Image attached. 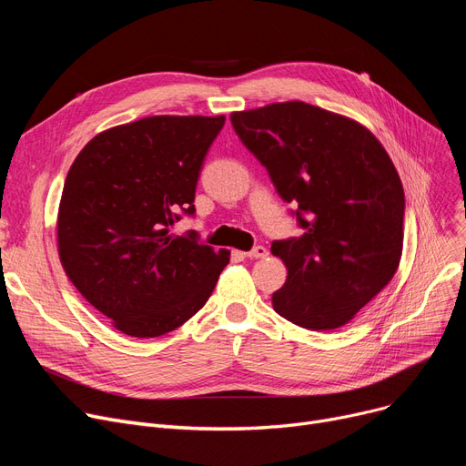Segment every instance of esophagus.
I'll return each instance as SVG.
<instances>
[{
  "label": "esophagus",
  "mask_w": 466,
  "mask_h": 466,
  "mask_svg": "<svg viewBox=\"0 0 466 466\" xmlns=\"http://www.w3.org/2000/svg\"><path fill=\"white\" fill-rule=\"evenodd\" d=\"M241 255L246 257V258H264V257L268 255V249H266L264 246H257V248H253L251 251L241 253Z\"/></svg>",
  "instance_id": "1"
}]
</instances>
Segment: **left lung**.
<instances>
[{
	"label": "left lung",
	"instance_id": "8db88e82",
	"mask_svg": "<svg viewBox=\"0 0 466 466\" xmlns=\"http://www.w3.org/2000/svg\"><path fill=\"white\" fill-rule=\"evenodd\" d=\"M230 120L304 228L272 243L289 272L274 309L309 330L344 327L393 279L402 257L395 164L369 128L306 102L238 111Z\"/></svg>",
	"mask_w": 466,
	"mask_h": 466
}]
</instances>
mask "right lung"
<instances>
[{"instance_id":"right-lung-1","label":"right lung","mask_w":466,"mask_h":466,"mask_svg":"<svg viewBox=\"0 0 466 466\" xmlns=\"http://www.w3.org/2000/svg\"><path fill=\"white\" fill-rule=\"evenodd\" d=\"M225 115L145 116L92 137L71 164L58 208L69 281L134 338L176 330L211 297L230 251L174 234Z\"/></svg>"}]
</instances>
